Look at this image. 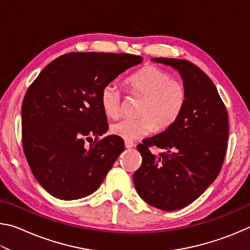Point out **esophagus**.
Returning a JSON list of instances; mask_svg holds the SVG:
<instances>
[{
	"label": "esophagus",
	"instance_id": "1",
	"mask_svg": "<svg viewBox=\"0 0 250 250\" xmlns=\"http://www.w3.org/2000/svg\"><path fill=\"white\" fill-rule=\"evenodd\" d=\"M125 146L126 147V149H131V147L134 146V143H133L132 141L125 140Z\"/></svg>",
	"mask_w": 250,
	"mask_h": 250
}]
</instances>
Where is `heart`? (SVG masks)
Here are the masks:
<instances>
[{
    "mask_svg": "<svg viewBox=\"0 0 250 250\" xmlns=\"http://www.w3.org/2000/svg\"><path fill=\"white\" fill-rule=\"evenodd\" d=\"M131 94L143 98L138 118H124L110 125V132L125 140H137L150 134L154 129L162 131L179 119L186 103L184 84L172 74L156 66H146L125 80ZM100 104L110 118L120 113L121 94L116 84L108 83L100 92Z\"/></svg>",
    "mask_w": 250,
    "mask_h": 250,
    "instance_id": "obj_1",
    "label": "heart"
}]
</instances>
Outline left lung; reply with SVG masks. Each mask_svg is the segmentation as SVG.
<instances>
[{
  "mask_svg": "<svg viewBox=\"0 0 250 250\" xmlns=\"http://www.w3.org/2000/svg\"><path fill=\"white\" fill-rule=\"evenodd\" d=\"M179 71L186 89L183 111L174 124L138 146L142 164L133 183L143 201L162 210L191 204L221 171L228 140V116L213 82L191 62L152 58ZM166 150L159 157L148 147Z\"/></svg>",
  "mask_w": 250,
  "mask_h": 250,
  "instance_id": "1",
  "label": "left lung"
}]
</instances>
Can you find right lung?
Returning <instances> with one entry per match:
<instances>
[{
    "label": "right lung",
    "instance_id": "obj_1",
    "mask_svg": "<svg viewBox=\"0 0 250 250\" xmlns=\"http://www.w3.org/2000/svg\"><path fill=\"white\" fill-rule=\"evenodd\" d=\"M142 57L130 54L70 53L41 71L25 94L22 137L37 182L50 195L71 201L99 188L125 145L108 135L100 104L103 88ZM96 136L89 147L84 141Z\"/></svg>",
    "mask_w": 250,
    "mask_h": 250
}]
</instances>
